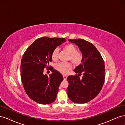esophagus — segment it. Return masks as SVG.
Masks as SVG:
<instances>
[{"label": "esophagus", "instance_id": "34e87169", "mask_svg": "<svg viewBox=\"0 0 125 125\" xmlns=\"http://www.w3.org/2000/svg\"><path fill=\"white\" fill-rule=\"evenodd\" d=\"M63 79L64 80H66L67 79V76L66 75H65V74H63Z\"/></svg>", "mask_w": 125, "mask_h": 125}]
</instances>
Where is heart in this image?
I'll use <instances>...</instances> for the list:
<instances>
[{"instance_id":"obj_1","label":"heart","mask_w":125,"mask_h":125,"mask_svg":"<svg viewBox=\"0 0 125 125\" xmlns=\"http://www.w3.org/2000/svg\"><path fill=\"white\" fill-rule=\"evenodd\" d=\"M63 49L68 53L69 55L68 59L73 63L75 65H78L81 63L82 56L80 52L77 51V48L73 44H69L63 46ZM58 50L57 48H55L52 52V58L54 61L58 59ZM55 68L60 73L66 74L71 69L72 65L69 62H59L56 64Z\"/></svg>"}]
</instances>
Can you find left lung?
<instances>
[{
    "mask_svg": "<svg viewBox=\"0 0 125 125\" xmlns=\"http://www.w3.org/2000/svg\"><path fill=\"white\" fill-rule=\"evenodd\" d=\"M68 41L78 46L82 59L81 63L73 70L78 74L70 75L67 79L69 82L68 95L75 103H85L95 98L103 87L105 77L104 62L92 43L83 39ZM81 73L84 76L80 78L78 75Z\"/></svg>",
    "mask_w": 125,
    "mask_h": 125,
    "instance_id": "obj_1",
    "label": "left lung"
}]
</instances>
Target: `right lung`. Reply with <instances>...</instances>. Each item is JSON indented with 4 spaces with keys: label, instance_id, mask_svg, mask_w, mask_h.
Returning a JSON list of instances; mask_svg holds the SVG:
<instances>
[{
    "label": "right lung",
    "instance_id": "add662e5",
    "mask_svg": "<svg viewBox=\"0 0 125 125\" xmlns=\"http://www.w3.org/2000/svg\"><path fill=\"white\" fill-rule=\"evenodd\" d=\"M65 38L43 37L35 40L27 48L21 60V78L26 93L30 99L41 104L54 102L58 92L63 77L52 67V52L55 48L65 42ZM52 70L49 76L43 73V69Z\"/></svg>",
    "mask_w": 125,
    "mask_h": 125
}]
</instances>
